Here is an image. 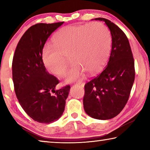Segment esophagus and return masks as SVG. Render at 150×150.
<instances>
[{
    "instance_id": "esophagus-1",
    "label": "esophagus",
    "mask_w": 150,
    "mask_h": 150,
    "mask_svg": "<svg viewBox=\"0 0 150 150\" xmlns=\"http://www.w3.org/2000/svg\"><path fill=\"white\" fill-rule=\"evenodd\" d=\"M75 85H78V86H81V87H83V83H80V82L77 83H75Z\"/></svg>"
}]
</instances>
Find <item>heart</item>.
I'll return each mask as SVG.
<instances>
[{"instance_id": "1", "label": "heart", "mask_w": 150, "mask_h": 150, "mask_svg": "<svg viewBox=\"0 0 150 150\" xmlns=\"http://www.w3.org/2000/svg\"><path fill=\"white\" fill-rule=\"evenodd\" d=\"M55 46L43 50L45 67L52 74L62 76L68 65L74 63L65 75L66 82L79 80L87 72L97 73L107 62L111 49V35L105 25L95 22L63 28L54 38Z\"/></svg>"}]
</instances>
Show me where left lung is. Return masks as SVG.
I'll return each instance as SVG.
<instances>
[{"label":"left lung","mask_w":150,"mask_h":150,"mask_svg":"<svg viewBox=\"0 0 150 150\" xmlns=\"http://www.w3.org/2000/svg\"><path fill=\"white\" fill-rule=\"evenodd\" d=\"M112 36V50L108 65L103 71L85 85L83 106L93 118L108 120L122 110L132 87L135 69L131 47L120 28L103 18Z\"/></svg>","instance_id":"left-lung-1"}]
</instances>
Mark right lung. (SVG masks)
<instances>
[{"mask_svg":"<svg viewBox=\"0 0 150 150\" xmlns=\"http://www.w3.org/2000/svg\"><path fill=\"white\" fill-rule=\"evenodd\" d=\"M64 23H40L29 28L18 44L12 60V80L20 105L33 120L42 124L57 120L65 110L70 86L56 89L59 81L45 69V42Z\"/></svg>","mask_w":150,"mask_h":150,"instance_id":"obj_1","label":"right lung"}]
</instances>
